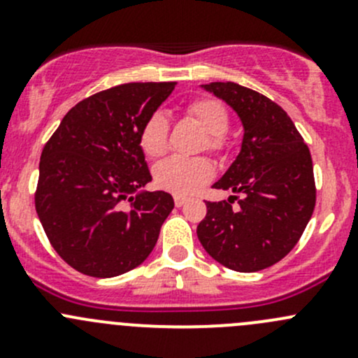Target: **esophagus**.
<instances>
[{
  "mask_svg": "<svg viewBox=\"0 0 358 358\" xmlns=\"http://www.w3.org/2000/svg\"><path fill=\"white\" fill-rule=\"evenodd\" d=\"M185 202H187L185 197H182V196H175V206H176V208H182V206L185 204Z\"/></svg>",
  "mask_w": 358,
  "mask_h": 358,
  "instance_id": "obj_1",
  "label": "esophagus"
}]
</instances>
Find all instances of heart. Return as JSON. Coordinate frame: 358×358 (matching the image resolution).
<instances>
[{"mask_svg": "<svg viewBox=\"0 0 358 358\" xmlns=\"http://www.w3.org/2000/svg\"><path fill=\"white\" fill-rule=\"evenodd\" d=\"M187 114L208 133L206 147L213 152L227 149L225 131L229 128V110L220 100L199 99L187 107ZM140 147L147 157H161L168 150V121L162 114L150 115L140 131ZM215 176V166L208 159L169 157L154 169L159 189L176 196H190L202 189Z\"/></svg>", "mask_w": 358, "mask_h": 358, "instance_id": "b5f03b06", "label": "heart"}]
</instances>
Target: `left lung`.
Segmentation results:
<instances>
[{
	"mask_svg": "<svg viewBox=\"0 0 358 358\" xmlns=\"http://www.w3.org/2000/svg\"><path fill=\"white\" fill-rule=\"evenodd\" d=\"M202 88L225 100L244 126L241 152L215 189L243 194L208 202L197 237L211 258L236 272H258L284 258L315 208L310 150L280 106L237 83Z\"/></svg>",
	"mask_w": 358,
	"mask_h": 358,
	"instance_id": "1",
	"label": "left lung"
}]
</instances>
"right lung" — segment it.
Here are the masks:
<instances>
[{
    "label": "right lung",
    "instance_id": "1",
    "mask_svg": "<svg viewBox=\"0 0 358 358\" xmlns=\"http://www.w3.org/2000/svg\"><path fill=\"white\" fill-rule=\"evenodd\" d=\"M175 85L128 83L95 93L67 112L43 149L36 213L60 258L85 275L136 268L175 208L162 190L127 197L152 180L140 131Z\"/></svg>",
    "mask_w": 358,
    "mask_h": 358
}]
</instances>
